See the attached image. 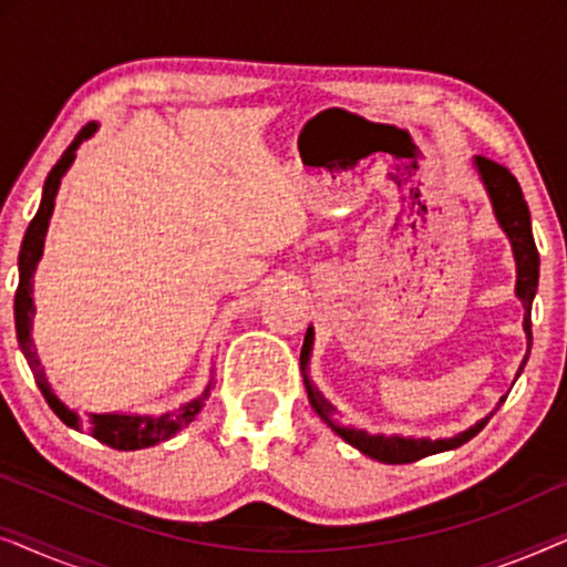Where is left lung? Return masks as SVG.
<instances>
[{"label": "left lung", "instance_id": "8db88e82", "mask_svg": "<svg viewBox=\"0 0 567 567\" xmlns=\"http://www.w3.org/2000/svg\"><path fill=\"white\" fill-rule=\"evenodd\" d=\"M472 165H475V169H477L480 183H483L487 198H491L495 221H498L503 235L508 237L511 252H514V260H516V297L524 305V332H526V355H524L522 367H518V371H516V379H518V374L524 371L526 359H529L532 301H534V293H537V284H539V252H537V245H534V237H532V216H529V206H526L524 193H522V188H518L516 177L511 175L506 167L498 165V162H493V159H485V157H475L472 159ZM312 346H315V328L309 324L307 336H305V346H301V359H299L309 405L315 408V413L320 415L322 421L346 441V444H351L353 449H359L361 454H367V456H371V460L384 462V464L417 462V460H423V456L449 452V449L467 444L472 436H477V433L485 429L495 410L501 408V402L506 400L503 398L498 402V408H495L491 415H485L483 421H477L475 425H470L467 431L456 433V436H452V439H413V436H398V433H392V436H384V433H369L363 429H353V425L340 423L336 410H332L330 402L322 398V392L317 390L312 379H309V359H312Z\"/></svg>", "mask_w": 567, "mask_h": 567}]
</instances>
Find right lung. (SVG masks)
Returning <instances> with one entry per match:
<instances>
[{"label": "right lung", "mask_w": 567, "mask_h": 567, "mask_svg": "<svg viewBox=\"0 0 567 567\" xmlns=\"http://www.w3.org/2000/svg\"><path fill=\"white\" fill-rule=\"evenodd\" d=\"M97 123L92 121L84 126L72 144L66 146V152L61 154V159L53 165V169L45 177L43 185V198L41 206H38V214L30 221V227L22 237V247H20V258H18V270H20V284H18V293H14V330H18V343L22 355L28 359V367L33 369L35 384L38 390L43 392L45 402H49L53 413L61 417V423H66L69 429L74 431H87L90 436H95L100 444L118 449V452H136V449H150L154 444H162V441L173 439L183 425H188L193 417L200 413L204 402L212 392L214 379H208L206 390L193 398L190 402H185L173 413H90L87 417H82L76 410H72L66 402L59 400V394L51 390L49 379H45L41 361L35 355V343H33V317H35V305H33V276L38 262L43 258V243H45V231H49V221L53 214V204H56V193L61 185V177L66 175V169L72 167V162L76 157V150H80L82 142H87L90 136H95Z\"/></svg>", "instance_id": "right-lung-1"}]
</instances>
